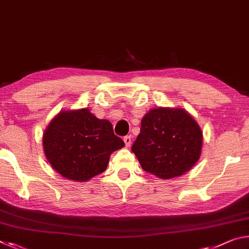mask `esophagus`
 Here are the masks:
<instances>
[{
	"label": "esophagus",
	"instance_id": "1",
	"mask_svg": "<svg viewBox=\"0 0 249 249\" xmlns=\"http://www.w3.org/2000/svg\"><path fill=\"white\" fill-rule=\"evenodd\" d=\"M124 142H125V146L126 147H129L130 144H132V137H130V135H127V136H124Z\"/></svg>",
	"mask_w": 249,
	"mask_h": 249
}]
</instances>
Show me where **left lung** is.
I'll return each instance as SVG.
<instances>
[{
    "mask_svg": "<svg viewBox=\"0 0 249 249\" xmlns=\"http://www.w3.org/2000/svg\"><path fill=\"white\" fill-rule=\"evenodd\" d=\"M202 138L199 125L183 109L158 107L142 117L132 151L145 171L169 179L195 166L201 155Z\"/></svg>",
    "mask_w": 249,
    "mask_h": 249,
    "instance_id": "8db88e82",
    "label": "left lung"
}]
</instances>
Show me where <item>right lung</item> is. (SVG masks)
Listing matches in <instances>:
<instances>
[{
	"label": "right lung",
	"instance_id": "obj_1",
	"mask_svg": "<svg viewBox=\"0 0 249 249\" xmlns=\"http://www.w3.org/2000/svg\"><path fill=\"white\" fill-rule=\"evenodd\" d=\"M43 142L53 169L74 181L102 174L111 154L124 147L112 124L96 119L88 108L59 113L46 129Z\"/></svg>",
	"mask_w": 249,
	"mask_h": 249
}]
</instances>
